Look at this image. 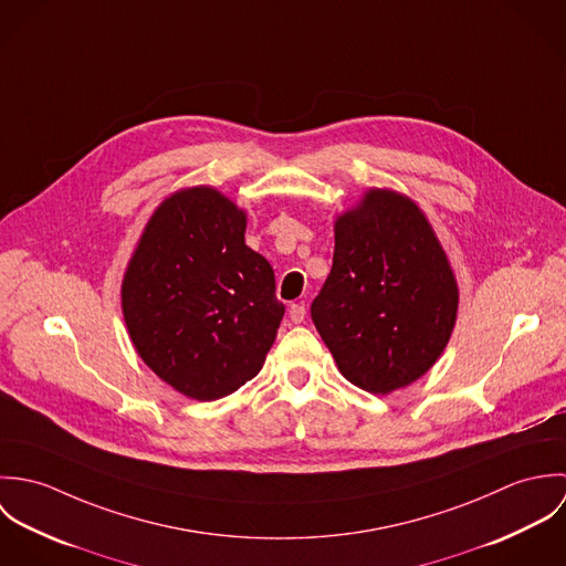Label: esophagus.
I'll list each match as a JSON object with an SVG mask.
<instances>
[{"mask_svg":"<svg viewBox=\"0 0 566 566\" xmlns=\"http://www.w3.org/2000/svg\"><path fill=\"white\" fill-rule=\"evenodd\" d=\"M290 321L294 324L303 323L305 321V305H301V303L290 305Z\"/></svg>","mask_w":566,"mask_h":566,"instance_id":"obj_1","label":"esophagus"}]
</instances>
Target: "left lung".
Masks as SVG:
<instances>
[{
    "instance_id": "left-lung-1",
    "label": "left lung",
    "mask_w": 566,
    "mask_h": 566,
    "mask_svg": "<svg viewBox=\"0 0 566 566\" xmlns=\"http://www.w3.org/2000/svg\"><path fill=\"white\" fill-rule=\"evenodd\" d=\"M455 314L453 272L409 198L370 189L337 218L312 321L350 384L373 395L409 386L442 355Z\"/></svg>"
}]
</instances>
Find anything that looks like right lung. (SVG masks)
<instances>
[{
	"label": "right lung",
	"instance_id": "right-lung-1",
	"mask_svg": "<svg viewBox=\"0 0 566 566\" xmlns=\"http://www.w3.org/2000/svg\"><path fill=\"white\" fill-rule=\"evenodd\" d=\"M243 233V211L220 191H178L150 218L122 283L139 357L196 401L250 381L285 314L272 265Z\"/></svg>",
	"mask_w": 566,
	"mask_h": 566
}]
</instances>
